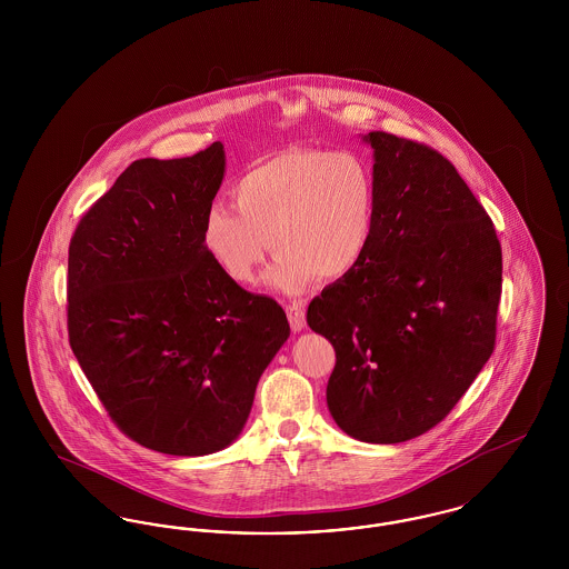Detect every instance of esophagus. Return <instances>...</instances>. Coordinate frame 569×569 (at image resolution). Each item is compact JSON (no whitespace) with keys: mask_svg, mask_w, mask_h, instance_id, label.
Wrapping results in <instances>:
<instances>
[{"mask_svg":"<svg viewBox=\"0 0 569 569\" xmlns=\"http://www.w3.org/2000/svg\"><path fill=\"white\" fill-rule=\"evenodd\" d=\"M286 311H288V320H290L292 330H295V332L305 330V326H307V318H305V305L295 300V302H290V305L286 307Z\"/></svg>","mask_w":569,"mask_h":569,"instance_id":"1","label":"esophagus"}]
</instances>
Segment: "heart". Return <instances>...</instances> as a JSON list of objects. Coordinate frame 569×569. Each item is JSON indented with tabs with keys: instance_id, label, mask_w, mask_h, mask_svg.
Returning <instances> with one entry per match:
<instances>
[{
	"instance_id": "heart-1",
	"label": "heart",
	"mask_w": 569,
	"mask_h": 569,
	"mask_svg": "<svg viewBox=\"0 0 569 569\" xmlns=\"http://www.w3.org/2000/svg\"><path fill=\"white\" fill-rule=\"evenodd\" d=\"M237 210L213 202L200 243L219 271L239 286L260 279L269 251L279 253L272 288L298 295L318 274L350 277L378 234L373 166L352 151L290 149L251 166L234 183Z\"/></svg>"
}]
</instances>
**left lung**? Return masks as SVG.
I'll return each instance as SVG.
<instances>
[{"instance_id":"8db88e82","label":"left lung","mask_w":569,"mask_h":569,"mask_svg":"<svg viewBox=\"0 0 569 569\" xmlns=\"http://www.w3.org/2000/svg\"><path fill=\"white\" fill-rule=\"evenodd\" d=\"M365 140L378 234L350 277L309 302L307 325L335 348L326 403L339 429L401 443L439 425L495 350L501 244L439 151L388 132Z\"/></svg>"}]
</instances>
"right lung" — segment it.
<instances>
[{"label": "right lung", "mask_w": 569, "mask_h": 569, "mask_svg": "<svg viewBox=\"0 0 569 569\" xmlns=\"http://www.w3.org/2000/svg\"><path fill=\"white\" fill-rule=\"evenodd\" d=\"M223 144L136 160L81 217L68 251V337L110 420L136 443L202 457L243 431L258 379L290 337L281 305L200 243Z\"/></svg>", "instance_id": "add662e5"}]
</instances>
